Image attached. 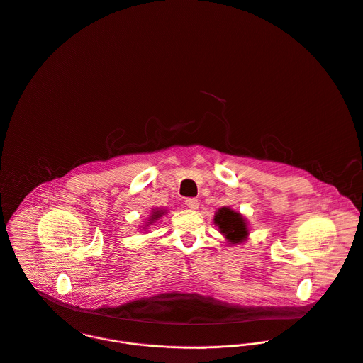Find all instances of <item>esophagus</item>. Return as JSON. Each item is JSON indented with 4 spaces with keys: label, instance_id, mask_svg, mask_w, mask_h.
<instances>
[{
    "label": "esophagus",
    "instance_id": "obj_1",
    "mask_svg": "<svg viewBox=\"0 0 363 363\" xmlns=\"http://www.w3.org/2000/svg\"><path fill=\"white\" fill-rule=\"evenodd\" d=\"M185 205H186L189 209H198L199 201L195 199V198H188V199L185 201Z\"/></svg>",
    "mask_w": 363,
    "mask_h": 363
}]
</instances>
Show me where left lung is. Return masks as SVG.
<instances>
[{
	"label": "left lung",
	"mask_w": 363,
	"mask_h": 363,
	"mask_svg": "<svg viewBox=\"0 0 363 363\" xmlns=\"http://www.w3.org/2000/svg\"><path fill=\"white\" fill-rule=\"evenodd\" d=\"M215 225L219 228V232L230 242V245L242 243L249 236V228L246 219L230 208H220L215 213Z\"/></svg>",
	"instance_id": "left-lung-1"
}]
</instances>
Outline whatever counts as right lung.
I'll return each mask as SVG.
<instances>
[{
  "label": "right lung",
  "instance_id": "1",
  "mask_svg": "<svg viewBox=\"0 0 363 363\" xmlns=\"http://www.w3.org/2000/svg\"><path fill=\"white\" fill-rule=\"evenodd\" d=\"M165 212L164 211H155V212H152V215L150 216V220L147 222V225H151V223H154L155 220H158L162 215H164Z\"/></svg>",
  "mask_w": 363,
  "mask_h": 363
}]
</instances>
